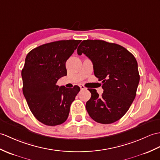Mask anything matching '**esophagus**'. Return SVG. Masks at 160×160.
I'll list each match as a JSON object with an SVG mask.
<instances>
[{
    "label": "esophagus",
    "mask_w": 160,
    "mask_h": 160,
    "mask_svg": "<svg viewBox=\"0 0 160 160\" xmlns=\"http://www.w3.org/2000/svg\"><path fill=\"white\" fill-rule=\"evenodd\" d=\"M79 86H80V87L81 90H84V89H86V87H85L84 86V85H82V84H80Z\"/></svg>",
    "instance_id": "esophagus-1"
}]
</instances>
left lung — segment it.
Wrapping results in <instances>:
<instances>
[{
	"instance_id": "8db88e82",
	"label": "left lung",
	"mask_w": 160,
	"mask_h": 160,
	"mask_svg": "<svg viewBox=\"0 0 160 160\" xmlns=\"http://www.w3.org/2000/svg\"><path fill=\"white\" fill-rule=\"evenodd\" d=\"M92 61L94 74L102 83L103 92L88 88L91 98L86 103L89 116L95 121L110 124L128 112L136 95L140 76L133 55L124 47L103 40H84L78 48Z\"/></svg>"
}]
</instances>
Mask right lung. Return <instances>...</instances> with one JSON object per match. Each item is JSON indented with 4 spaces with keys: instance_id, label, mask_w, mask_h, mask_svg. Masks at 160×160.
Segmentation results:
<instances>
[{
    "instance_id": "obj_1",
    "label": "right lung",
    "mask_w": 160,
    "mask_h": 160,
    "mask_svg": "<svg viewBox=\"0 0 160 160\" xmlns=\"http://www.w3.org/2000/svg\"><path fill=\"white\" fill-rule=\"evenodd\" d=\"M80 40H61L43 44L30 51L22 70V91L35 117L44 125H61L68 118L70 106L80 88L59 87L67 75L65 62Z\"/></svg>"
}]
</instances>
